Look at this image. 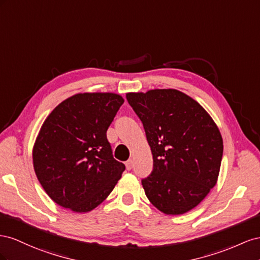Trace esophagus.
<instances>
[{
  "instance_id": "esophagus-1",
  "label": "esophagus",
  "mask_w": 260,
  "mask_h": 260,
  "mask_svg": "<svg viewBox=\"0 0 260 260\" xmlns=\"http://www.w3.org/2000/svg\"><path fill=\"white\" fill-rule=\"evenodd\" d=\"M125 166H126V169H127L128 170V171H129V170L133 168V161L132 160H128V161H126V163H125Z\"/></svg>"
}]
</instances>
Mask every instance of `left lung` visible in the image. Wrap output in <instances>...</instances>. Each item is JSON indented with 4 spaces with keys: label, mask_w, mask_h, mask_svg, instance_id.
<instances>
[{
    "label": "left lung",
    "mask_w": 260,
    "mask_h": 260,
    "mask_svg": "<svg viewBox=\"0 0 260 260\" xmlns=\"http://www.w3.org/2000/svg\"><path fill=\"white\" fill-rule=\"evenodd\" d=\"M143 122L153 170L142 181L149 202L166 214H183L217 184L223 140L199 103L176 89L126 93Z\"/></svg>",
    "instance_id": "1"
}]
</instances>
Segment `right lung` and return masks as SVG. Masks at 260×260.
<instances>
[{"label": "right lung", "instance_id": "1", "mask_svg": "<svg viewBox=\"0 0 260 260\" xmlns=\"http://www.w3.org/2000/svg\"><path fill=\"white\" fill-rule=\"evenodd\" d=\"M122 95L76 93L43 122L32 148L34 169L54 203L74 212L93 210L113 190L125 166L112 155L107 131Z\"/></svg>", "mask_w": 260, "mask_h": 260}]
</instances>
